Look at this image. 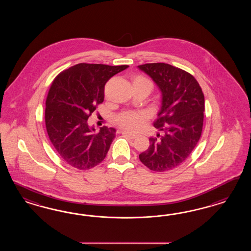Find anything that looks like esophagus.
Masks as SVG:
<instances>
[{
    "instance_id": "esophagus-1",
    "label": "esophagus",
    "mask_w": 251,
    "mask_h": 251,
    "mask_svg": "<svg viewBox=\"0 0 251 251\" xmlns=\"http://www.w3.org/2000/svg\"><path fill=\"white\" fill-rule=\"evenodd\" d=\"M122 134H123L124 136L128 137L129 139H135V138H136V135H133V134L129 133L128 131H122Z\"/></svg>"
}]
</instances>
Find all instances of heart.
Segmentation results:
<instances>
[{"mask_svg": "<svg viewBox=\"0 0 251 251\" xmlns=\"http://www.w3.org/2000/svg\"><path fill=\"white\" fill-rule=\"evenodd\" d=\"M136 84H146L149 85L152 89V84L151 81L145 76L137 75L132 79V85ZM146 120V115L142 112L125 111L117 117V122L120 126L129 132H136L143 126Z\"/></svg>", "mask_w": 251, "mask_h": 251, "instance_id": "b5f03b06", "label": "heart"}]
</instances>
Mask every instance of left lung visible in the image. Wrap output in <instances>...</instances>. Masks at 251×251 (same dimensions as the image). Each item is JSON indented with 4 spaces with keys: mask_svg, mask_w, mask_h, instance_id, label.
Here are the masks:
<instances>
[{
    "mask_svg": "<svg viewBox=\"0 0 251 251\" xmlns=\"http://www.w3.org/2000/svg\"><path fill=\"white\" fill-rule=\"evenodd\" d=\"M139 70L152 78L161 92L158 119L153 126L164 135L150 138V146L139 154L152 171L164 172L178 167L189 157L202 130L204 96L196 79L167 63H146Z\"/></svg>",
    "mask_w": 251,
    "mask_h": 251,
    "instance_id": "left-lung-1",
    "label": "left lung"
}]
</instances>
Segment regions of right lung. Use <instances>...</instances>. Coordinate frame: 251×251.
Masks as SVG:
<instances>
[{"label":"right lung","instance_id":"right-lung-1","mask_svg":"<svg viewBox=\"0 0 251 251\" xmlns=\"http://www.w3.org/2000/svg\"><path fill=\"white\" fill-rule=\"evenodd\" d=\"M128 67L79 63L55 78L46 100V128L55 151L71 167L86 170L105 159L116 129L104 126L96 132L87 120L103 102L106 82Z\"/></svg>","mask_w":251,"mask_h":251}]
</instances>
